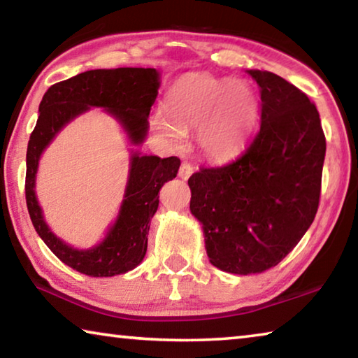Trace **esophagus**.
Returning <instances> with one entry per match:
<instances>
[{"mask_svg":"<svg viewBox=\"0 0 358 358\" xmlns=\"http://www.w3.org/2000/svg\"><path fill=\"white\" fill-rule=\"evenodd\" d=\"M192 172H194V167L189 164V162H183V164H181V167H180L178 175L183 180H187L192 175Z\"/></svg>","mask_w":358,"mask_h":358,"instance_id":"34e87169","label":"esophagus"}]
</instances>
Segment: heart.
<instances>
[{"label":"heart","instance_id":"b5f03b06","mask_svg":"<svg viewBox=\"0 0 358 358\" xmlns=\"http://www.w3.org/2000/svg\"><path fill=\"white\" fill-rule=\"evenodd\" d=\"M257 117L259 98L250 83L196 72L175 83L164 115H157L153 124L175 145L183 141V132L197 129L199 150L222 161L240 153Z\"/></svg>","mask_w":358,"mask_h":358}]
</instances>
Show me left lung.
I'll use <instances>...</instances> for the list:
<instances>
[{
    "instance_id": "left-lung-1",
    "label": "left lung",
    "mask_w": 358,
    "mask_h": 358,
    "mask_svg": "<svg viewBox=\"0 0 358 358\" xmlns=\"http://www.w3.org/2000/svg\"><path fill=\"white\" fill-rule=\"evenodd\" d=\"M260 88V129L237 159L192 173L191 213L210 262L227 273H262L281 262L317 213L325 136L308 96L268 71H248Z\"/></svg>"
}]
</instances>
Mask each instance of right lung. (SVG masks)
<instances>
[{
  "label": "right lung",
  "mask_w": 358,
  "mask_h": 358,
  "mask_svg": "<svg viewBox=\"0 0 358 358\" xmlns=\"http://www.w3.org/2000/svg\"><path fill=\"white\" fill-rule=\"evenodd\" d=\"M159 88L153 68L94 69L82 72L47 90L39 118L27 150L25 196L29 217L55 256L71 268L88 276L126 273L142 262L147 252L150 221L159 205V189L178 173L177 156L161 157L132 153L124 199L106 238L90 250H76L58 238L44 221L34 192L39 157L69 121L92 107H102L120 121L132 145H141L148 132V115Z\"/></svg>",
  "instance_id": "obj_1"
}]
</instances>
